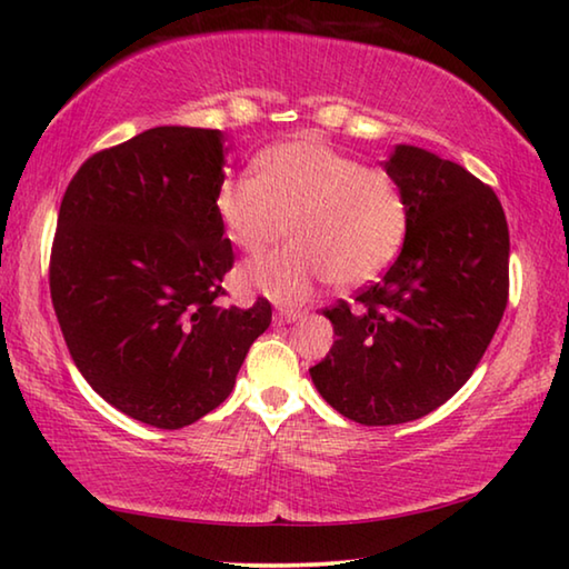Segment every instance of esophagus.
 <instances>
[{"label":"esophagus","instance_id":"esophagus-1","mask_svg":"<svg viewBox=\"0 0 569 569\" xmlns=\"http://www.w3.org/2000/svg\"><path fill=\"white\" fill-rule=\"evenodd\" d=\"M303 313L301 311H288V308H278L273 321L281 326V323H293V321H301Z\"/></svg>","mask_w":569,"mask_h":569}]
</instances>
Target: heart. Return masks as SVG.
Here are the masks:
<instances>
[{
	"instance_id": "obj_1",
	"label": "heart",
	"mask_w": 569,
	"mask_h": 569,
	"mask_svg": "<svg viewBox=\"0 0 569 569\" xmlns=\"http://www.w3.org/2000/svg\"><path fill=\"white\" fill-rule=\"evenodd\" d=\"M216 213L230 243L250 256L278 243L286 230L293 236L296 243L281 253L240 271L248 288L276 301H301L323 278L341 288L373 281L407 236V203L397 180L316 134L266 148L256 158V178H226L216 192Z\"/></svg>"
}]
</instances>
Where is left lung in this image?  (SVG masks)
Masks as SVG:
<instances>
[{"label": "left lung", "instance_id": "1", "mask_svg": "<svg viewBox=\"0 0 569 569\" xmlns=\"http://www.w3.org/2000/svg\"><path fill=\"white\" fill-rule=\"evenodd\" d=\"M381 166L407 203L401 253L356 306L323 311L336 341L308 369L321 397L363 427L421 419L455 397L509 291V230L492 188L417 146H393Z\"/></svg>", "mask_w": 569, "mask_h": 569}]
</instances>
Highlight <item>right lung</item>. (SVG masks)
Returning <instances> with one entry per match:
<instances>
[{
	"instance_id": "right-lung-1",
	"label": "right lung",
	"mask_w": 569,
	"mask_h": 569,
	"mask_svg": "<svg viewBox=\"0 0 569 569\" xmlns=\"http://www.w3.org/2000/svg\"><path fill=\"white\" fill-rule=\"evenodd\" d=\"M223 132L162 124L82 162L64 190L50 293L84 381L128 417L180 429L228 399L271 326L220 306L233 248L216 213Z\"/></svg>"
}]
</instances>
